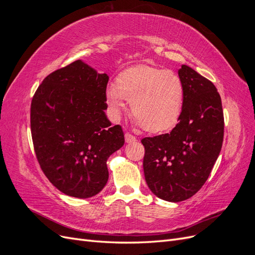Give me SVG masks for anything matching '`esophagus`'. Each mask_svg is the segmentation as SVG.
I'll return each instance as SVG.
<instances>
[{
    "label": "esophagus",
    "instance_id": "34e87169",
    "mask_svg": "<svg viewBox=\"0 0 255 255\" xmlns=\"http://www.w3.org/2000/svg\"><path fill=\"white\" fill-rule=\"evenodd\" d=\"M125 138H126V142H128V143L135 142L137 140V138L135 136H133L132 134H129V133H126Z\"/></svg>",
    "mask_w": 255,
    "mask_h": 255
}]
</instances>
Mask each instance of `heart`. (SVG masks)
I'll list each match as a JSON object with an SVG mask.
<instances>
[{"instance_id": "1", "label": "heart", "mask_w": 255, "mask_h": 255, "mask_svg": "<svg viewBox=\"0 0 255 255\" xmlns=\"http://www.w3.org/2000/svg\"><path fill=\"white\" fill-rule=\"evenodd\" d=\"M184 85L172 71L150 66H137L122 71L105 90L111 118L118 121L127 100L136 125L151 133L171 128L179 120L184 104Z\"/></svg>"}]
</instances>
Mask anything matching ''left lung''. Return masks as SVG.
<instances>
[{
	"label": "left lung",
	"instance_id": "left-lung-1",
	"mask_svg": "<svg viewBox=\"0 0 255 255\" xmlns=\"http://www.w3.org/2000/svg\"><path fill=\"white\" fill-rule=\"evenodd\" d=\"M185 96L179 123L170 133L145 137L143 172L159 199L181 202L200 190L221 151L223 112L215 85L194 69H179Z\"/></svg>",
	"mask_w": 255,
	"mask_h": 255
}]
</instances>
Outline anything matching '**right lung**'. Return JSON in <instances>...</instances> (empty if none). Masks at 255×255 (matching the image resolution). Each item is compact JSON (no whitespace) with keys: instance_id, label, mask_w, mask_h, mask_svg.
<instances>
[{"instance_id":"add662e5","label":"right lung","mask_w":255,"mask_h":255,"mask_svg":"<svg viewBox=\"0 0 255 255\" xmlns=\"http://www.w3.org/2000/svg\"><path fill=\"white\" fill-rule=\"evenodd\" d=\"M109 76L83 60L52 72L30 105L34 149L43 173L63 194L94 197L109 181L107 159L125 144L105 110Z\"/></svg>"}]
</instances>
